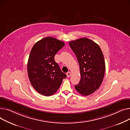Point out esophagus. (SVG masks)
I'll list each match as a JSON object with an SVG mask.
<instances>
[{"label": "esophagus", "instance_id": "obj_1", "mask_svg": "<svg viewBox=\"0 0 130 130\" xmlns=\"http://www.w3.org/2000/svg\"><path fill=\"white\" fill-rule=\"evenodd\" d=\"M71 72H68L67 73V75L68 77H70L71 76Z\"/></svg>", "mask_w": 130, "mask_h": 130}]
</instances>
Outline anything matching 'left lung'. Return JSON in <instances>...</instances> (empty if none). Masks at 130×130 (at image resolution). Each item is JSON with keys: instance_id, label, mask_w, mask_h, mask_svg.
I'll list each match as a JSON object with an SVG mask.
<instances>
[{"instance_id": "left-lung-1", "label": "left lung", "mask_w": 130, "mask_h": 130, "mask_svg": "<svg viewBox=\"0 0 130 130\" xmlns=\"http://www.w3.org/2000/svg\"><path fill=\"white\" fill-rule=\"evenodd\" d=\"M69 44L80 66L81 79L75 89L81 94L89 95L102 82L105 70L103 53L97 43L87 38L71 41Z\"/></svg>"}]
</instances>
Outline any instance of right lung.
Returning a JSON list of instances; mask_svg holds the SVG:
<instances>
[{
	"instance_id": "obj_1",
	"label": "right lung",
	"mask_w": 130,
	"mask_h": 130,
	"mask_svg": "<svg viewBox=\"0 0 130 130\" xmlns=\"http://www.w3.org/2000/svg\"><path fill=\"white\" fill-rule=\"evenodd\" d=\"M64 45L63 42L47 37L37 42L30 51L28 77L33 88L44 96L55 94L67 77L55 60L56 54Z\"/></svg>"
}]
</instances>
